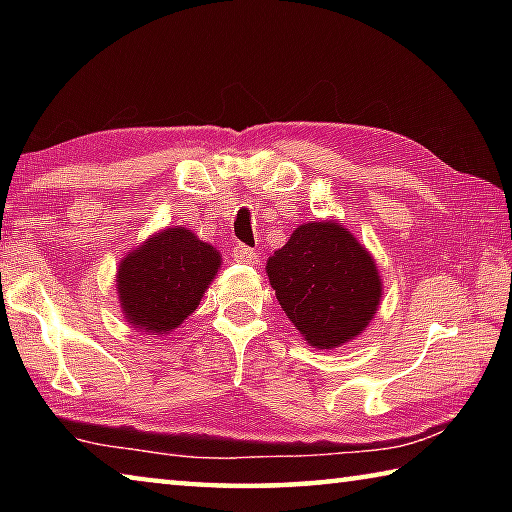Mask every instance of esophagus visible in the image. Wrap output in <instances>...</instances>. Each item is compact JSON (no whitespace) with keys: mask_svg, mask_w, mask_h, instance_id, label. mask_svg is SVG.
I'll return each mask as SVG.
<instances>
[{"mask_svg":"<svg viewBox=\"0 0 512 512\" xmlns=\"http://www.w3.org/2000/svg\"><path fill=\"white\" fill-rule=\"evenodd\" d=\"M232 257H235V262H239V264H257L259 253L255 248H248L244 244H239V246L232 248Z\"/></svg>","mask_w":512,"mask_h":512,"instance_id":"esophagus-1","label":"esophagus"}]
</instances>
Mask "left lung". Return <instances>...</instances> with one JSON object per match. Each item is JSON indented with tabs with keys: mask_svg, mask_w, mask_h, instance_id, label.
I'll use <instances>...</instances> for the list:
<instances>
[{
	"mask_svg": "<svg viewBox=\"0 0 512 512\" xmlns=\"http://www.w3.org/2000/svg\"><path fill=\"white\" fill-rule=\"evenodd\" d=\"M266 273L284 314L320 350L361 334L381 298L375 259L332 221L296 228L268 259Z\"/></svg>",
	"mask_w": 512,
	"mask_h": 512,
	"instance_id": "8db88e82",
	"label": "left lung"
}]
</instances>
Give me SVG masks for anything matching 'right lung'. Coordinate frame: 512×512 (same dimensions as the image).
Segmentation results:
<instances>
[{"instance_id":"right-lung-1","label":"right lung","mask_w":512,"mask_h":512,"mask_svg":"<svg viewBox=\"0 0 512 512\" xmlns=\"http://www.w3.org/2000/svg\"><path fill=\"white\" fill-rule=\"evenodd\" d=\"M219 264V253L189 230H162L121 262V309L135 327L167 334L194 314Z\"/></svg>"}]
</instances>
